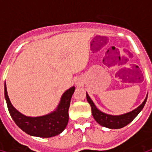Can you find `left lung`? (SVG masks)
<instances>
[{
    "label": "left lung",
    "instance_id": "left-lung-1",
    "mask_svg": "<svg viewBox=\"0 0 152 152\" xmlns=\"http://www.w3.org/2000/svg\"><path fill=\"white\" fill-rule=\"evenodd\" d=\"M86 99H87L88 102L91 106L93 116L100 125L107 128H110V129H121V128L124 127L127 124H129L131 121L137 116L138 113L142 110L145 103L147 102V97L138 107L134 109V111L129 112V113L121 115H111L105 114L103 112H100L99 109H97L94 103L93 102V101L90 99V98L87 94H86Z\"/></svg>",
    "mask_w": 152,
    "mask_h": 152
}]
</instances>
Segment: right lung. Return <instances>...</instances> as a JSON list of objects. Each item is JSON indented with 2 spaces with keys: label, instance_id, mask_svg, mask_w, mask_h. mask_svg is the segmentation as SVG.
<instances>
[{
  "label": "right lung",
  "instance_id": "1",
  "mask_svg": "<svg viewBox=\"0 0 152 152\" xmlns=\"http://www.w3.org/2000/svg\"><path fill=\"white\" fill-rule=\"evenodd\" d=\"M75 87L66 90L55 112L40 117L25 116L12 106L10 101L5 83V97L10 114L15 124L29 135L40 137H50L62 133L68 122V109Z\"/></svg>",
  "mask_w": 152,
  "mask_h": 152
}]
</instances>
